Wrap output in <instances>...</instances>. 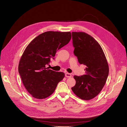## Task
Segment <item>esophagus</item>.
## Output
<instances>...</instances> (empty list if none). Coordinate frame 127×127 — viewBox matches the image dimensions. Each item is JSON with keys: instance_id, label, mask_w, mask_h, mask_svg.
Listing matches in <instances>:
<instances>
[{"instance_id": "1", "label": "esophagus", "mask_w": 127, "mask_h": 127, "mask_svg": "<svg viewBox=\"0 0 127 127\" xmlns=\"http://www.w3.org/2000/svg\"><path fill=\"white\" fill-rule=\"evenodd\" d=\"M65 77H67V78H70L71 77V75L70 74H69V73L66 72L65 74Z\"/></svg>"}]
</instances>
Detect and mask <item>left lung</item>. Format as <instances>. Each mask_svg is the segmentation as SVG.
<instances>
[{
	"label": "left lung",
	"instance_id": "8db88e82",
	"mask_svg": "<svg viewBox=\"0 0 127 127\" xmlns=\"http://www.w3.org/2000/svg\"><path fill=\"white\" fill-rule=\"evenodd\" d=\"M74 53L80 64L86 66L85 75L74 76L75 85L71 88L79 98L89 100L97 96L107 80L109 68L104 52L97 41L83 32H72Z\"/></svg>",
	"mask_w": 127,
	"mask_h": 127
}]
</instances>
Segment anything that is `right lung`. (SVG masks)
Masks as SVG:
<instances>
[{"mask_svg":"<svg viewBox=\"0 0 127 127\" xmlns=\"http://www.w3.org/2000/svg\"><path fill=\"white\" fill-rule=\"evenodd\" d=\"M71 37L70 32L47 31L27 46L20 59L18 72L26 89L33 97L43 99L50 96L64 78V72L53 71L46 66Z\"/></svg>","mask_w":127,"mask_h":127,"instance_id":"right-lung-1","label":"right lung"}]
</instances>
